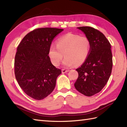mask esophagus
Here are the masks:
<instances>
[{
	"mask_svg": "<svg viewBox=\"0 0 127 127\" xmlns=\"http://www.w3.org/2000/svg\"><path fill=\"white\" fill-rule=\"evenodd\" d=\"M69 70H65V69L62 70V73H66V72H69Z\"/></svg>",
	"mask_w": 127,
	"mask_h": 127,
	"instance_id": "obj_1",
	"label": "esophagus"
}]
</instances>
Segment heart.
Listing matches in <instances>:
<instances>
[{
  "label": "heart",
  "mask_w": 127,
  "mask_h": 127,
  "mask_svg": "<svg viewBox=\"0 0 127 127\" xmlns=\"http://www.w3.org/2000/svg\"><path fill=\"white\" fill-rule=\"evenodd\" d=\"M91 49V42L85 36L67 33L60 37L56 42V47L51 44L48 55L51 63L58 66L63 58V64L70 67L76 64L84 63L88 57Z\"/></svg>",
  "instance_id": "heart-1"
}]
</instances>
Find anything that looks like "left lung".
Listing matches in <instances>:
<instances>
[{
    "label": "left lung",
    "mask_w": 127,
    "mask_h": 127,
    "mask_svg": "<svg viewBox=\"0 0 127 127\" xmlns=\"http://www.w3.org/2000/svg\"><path fill=\"white\" fill-rule=\"evenodd\" d=\"M91 42L87 60L76 69L78 77L74 85L83 95L91 96L100 92L109 78L113 67L111 45L105 35L96 29L79 27Z\"/></svg>",
    "instance_id": "1"
}]
</instances>
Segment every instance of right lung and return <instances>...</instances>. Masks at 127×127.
Returning <instances> with one entry per match:
<instances>
[{
	"label": "right lung",
	"instance_id": "obj_1",
	"mask_svg": "<svg viewBox=\"0 0 127 127\" xmlns=\"http://www.w3.org/2000/svg\"><path fill=\"white\" fill-rule=\"evenodd\" d=\"M64 30L35 29L28 33L17 48L14 60L15 78L27 95L42 100L53 91L62 73L52 64L49 48L54 37Z\"/></svg>",
	"mask_w": 127,
	"mask_h": 127
}]
</instances>
